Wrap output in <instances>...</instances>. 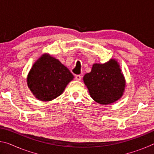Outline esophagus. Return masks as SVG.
I'll use <instances>...</instances> for the list:
<instances>
[{
	"instance_id": "obj_1",
	"label": "esophagus",
	"mask_w": 154,
	"mask_h": 154,
	"mask_svg": "<svg viewBox=\"0 0 154 154\" xmlns=\"http://www.w3.org/2000/svg\"><path fill=\"white\" fill-rule=\"evenodd\" d=\"M75 79L77 80V81H80L81 79H82V76H81V75H76V76H75Z\"/></svg>"
}]
</instances>
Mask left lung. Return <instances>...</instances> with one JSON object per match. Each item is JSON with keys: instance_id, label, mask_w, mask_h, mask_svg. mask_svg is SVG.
Here are the masks:
<instances>
[{"instance_id": "1", "label": "left lung", "mask_w": 154, "mask_h": 154, "mask_svg": "<svg viewBox=\"0 0 154 154\" xmlns=\"http://www.w3.org/2000/svg\"><path fill=\"white\" fill-rule=\"evenodd\" d=\"M91 97L101 105H109L120 98L126 82L118 62L111 59L104 64H94L83 77Z\"/></svg>"}]
</instances>
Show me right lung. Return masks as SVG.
I'll list each match as a JSON object with an SVG mask.
<instances>
[{
  "instance_id": "obj_1",
  "label": "right lung",
  "mask_w": 154,
  "mask_h": 154,
  "mask_svg": "<svg viewBox=\"0 0 154 154\" xmlns=\"http://www.w3.org/2000/svg\"><path fill=\"white\" fill-rule=\"evenodd\" d=\"M73 78V75L58 59L45 54L33 64L27 83L36 98L50 101L61 95Z\"/></svg>"
}]
</instances>
